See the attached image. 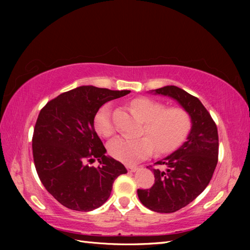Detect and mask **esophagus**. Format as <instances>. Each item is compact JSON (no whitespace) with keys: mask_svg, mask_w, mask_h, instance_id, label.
I'll return each instance as SVG.
<instances>
[{"mask_svg":"<svg viewBox=\"0 0 250 250\" xmlns=\"http://www.w3.org/2000/svg\"><path fill=\"white\" fill-rule=\"evenodd\" d=\"M125 167L129 172H135L137 169V167H133V166H125Z\"/></svg>","mask_w":250,"mask_h":250,"instance_id":"1","label":"esophagus"}]
</instances>
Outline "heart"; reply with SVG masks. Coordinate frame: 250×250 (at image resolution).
Masks as SVG:
<instances>
[{"instance_id":"b5f03b06","label":"heart","mask_w":250,"mask_h":250,"mask_svg":"<svg viewBox=\"0 0 250 250\" xmlns=\"http://www.w3.org/2000/svg\"><path fill=\"white\" fill-rule=\"evenodd\" d=\"M131 107L144 121L141 137L119 136L108 144V151L115 159L125 163H133L150 155L156 148L158 153L176 149L185 141L191 129V117L180 107H168L158 101L141 97L131 101ZM94 129L103 137L116 133L110 104L101 106L94 116Z\"/></svg>"}]
</instances>
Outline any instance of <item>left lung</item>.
<instances>
[{
  "label": "left lung",
  "mask_w": 250,
  "mask_h": 250,
  "mask_svg": "<svg viewBox=\"0 0 250 250\" xmlns=\"http://www.w3.org/2000/svg\"><path fill=\"white\" fill-rule=\"evenodd\" d=\"M168 95L188 111L192 128L187 142L153 166L155 184L149 189H137L142 204L157 213H174L191 203L203 192L213 177L218 162L219 140L215 121L201 101L176 86L153 90Z\"/></svg>",
  "instance_id": "8db88e82"
}]
</instances>
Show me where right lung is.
I'll use <instances>...</instances> for the list:
<instances>
[{
  "label": "right lung",
  "mask_w": 250,
  "mask_h": 250,
  "mask_svg": "<svg viewBox=\"0 0 250 250\" xmlns=\"http://www.w3.org/2000/svg\"><path fill=\"white\" fill-rule=\"evenodd\" d=\"M128 93L83 86L61 93L41 109L32 137L34 166L46 190L67 208H98L109 198L115 179L126 173L124 164L105 156L93 120L103 104ZM95 158L100 166L90 167L87 163Z\"/></svg>",
  "instance_id": "right-lung-1"
}]
</instances>
